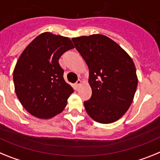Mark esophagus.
<instances>
[{
    "instance_id": "esophagus-1",
    "label": "esophagus",
    "mask_w": 160,
    "mask_h": 160,
    "mask_svg": "<svg viewBox=\"0 0 160 160\" xmlns=\"http://www.w3.org/2000/svg\"><path fill=\"white\" fill-rule=\"evenodd\" d=\"M81 84H82V81H81L80 80H78L77 81H76V83L75 85H76V88H80V87L81 86Z\"/></svg>"
}]
</instances>
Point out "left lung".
Segmentation results:
<instances>
[{
    "instance_id": "1",
    "label": "left lung",
    "mask_w": 160,
    "mask_h": 160,
    "mask_svg": "<svg viewBox=\"0 0 160 160\" xmlns=\"http://www.w3.org/2000/svg\"><path fill=\"white\" fill-rule=\"evenodd\" d=\"M89 70L91 98L84 102L95 121L110 123L129 108L138 87V76L129 55L109 37L101 34L72 38Z\"/></svg>"
}]
</instances>
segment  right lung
Masks as SVG:
<instances>
[{
	"instance_id": "1",
	"label": "right lung",
	"mask_w": 160,
	"mask_h": 160,
	"mask_svg": "<svg viewBox=\"0 0 160 160\" xmlns=\"http://www.w3.org/2000/svg\"><path fill=\"white\" fill-rule=\"evenodd\" d=\"M74 45L68 37L44 32L20 55L13 73L16 95L22 107L40 119L61 113L74 92L63 79L58 60Z\"/></svg>"
}]
</instances>
